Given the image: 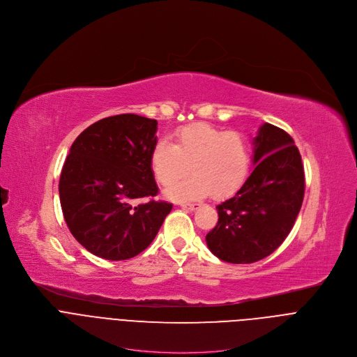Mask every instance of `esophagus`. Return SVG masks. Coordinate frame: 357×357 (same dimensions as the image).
I'll list each match as a JSON object with an SVG mask.
<instances>
[{
    "mask_svg": "<svg viewBox=\"0 0 357 357\" xmlns=\"http://www.w3.org/2000/svg\"><path fill=\"white\" fill-rule=\"evenodd\" d=\"M181 206L186 208L189 211H196L200 206V203H181Z\"/></svg>",
    "mask_w": 357,
    "mask_h": 357,
    "instance_id": "obj_1",
    "label": "esophagus"
}]
</instances>
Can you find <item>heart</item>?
<instances>
[{
	"instance_id": "b5f03b06",
	"label": "heart",
	"mask_w": 357,
	"mask_h": 357,
	"mask_svg": "<svg viewBox=\"0 0 357 357\" xmlns=\"http://www.w3.org/2000/svg\"><path fill=\"white\" fill-rule=\"evenodd\" d=\"M149 164L158 183L172 185L191 165L194 174L169 186L165 195L174 200H190L212 192L227 197L247 179L251 167V149L245 137L236 131L196 123L174 134V145L158 141L151 151Z\"/></svg>"
}]
</instances>
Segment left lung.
<instances>
[{
  "mask_svg": "<svg viewBox=\"0 0 357 357\" xmlns=\"http://www.w3.org/2000/svg\"><path fill=\"white\" fill-rule=\"evenodd\" d=\"M252 169L237 193L216 206L219 220L206 234L215 256L250 264L274 252L301 211L305 174L292 137L266 123L254 138Z\"/></svg>",
  "mask_w": 357,
  "mask_h": 357,
  "instance_id": "left-lung-1",
  "label": "left lung"
}]
</instances>
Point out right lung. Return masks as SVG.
Returning a JSON list of instances; mask_svg holds the SVG:
<instances>
[{
  "mask_svg": "<svg viewBox=\"0 0 357 357\" xmlns=\"http://www.w3.org/2000/svg\"><path fill=\"white\" fill-rule=\"evenodd\" d=\"M157 120L119 114L87 127L72 144L59 179L65 222L91 254L120 261L155 238L172 203L155 200L149 157ZM138 198H148L136 205Z\"/></svg>",
  "mask_w": 357,
  "mask_h": 357,
  "instance_id": "1",
  "label": "right lung"
}]
</instances>
